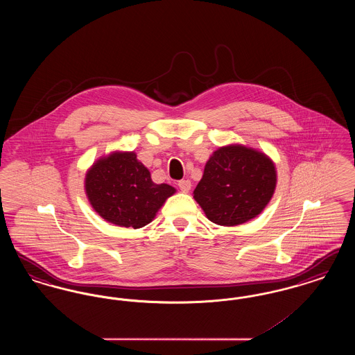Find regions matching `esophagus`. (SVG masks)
Here are the masks:
<instances>
[{
	"instance_id": "34e87169",
	"label": "esophagus",
	"mask_w": 355,
	"mask_h": 355,
	"mask_svg": "<svg viewBox=\"0 0 355 355\" xmlns=\"http://www.w3.org/2000/svg\"><path fill=\"white\" fill-rule=\"evenodd\" d=\"M178 187L182 193H189V190L191 189V182L189 180H182L178 182Z\"/></svg>"
}]
</instances>
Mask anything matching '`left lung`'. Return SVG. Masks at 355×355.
Instances as JSON below:
<instances>
[{"mask_svg": "<svg viewBox=\"0 0 355 355\" xmlns=\"http://www.w3.org/2000/svg\"><path fill=\"white\" fill-rule=\"evenodd\" d=\"M275 185L277 171L270 158L236 144L211 154L193 194L211 222L236 226L262 213Z\"/></svg>", "mask_w": 355, "mask_h": 355, "instance_id": "obj_1", "label": "left lung"}]
</instances>
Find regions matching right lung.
<instances>
[{
	"instance_id": "right-lung-1",
	"label": "right lung",
	"mask_w": 355,
	"mask_h": 355,
	"mask_svg": "<svg viewBox=\"0 0 355 355\" xmlns=\"http://www.w3.org/2000/svg\"><path fill=\"white\" fill-rule=\"evenodd\" d=\"M85 191L103 220L139 229L154 220L175 189L154 184L150 171L137 159L135 152H113L87 170Z\"/></svg>"
}]
</instances>
